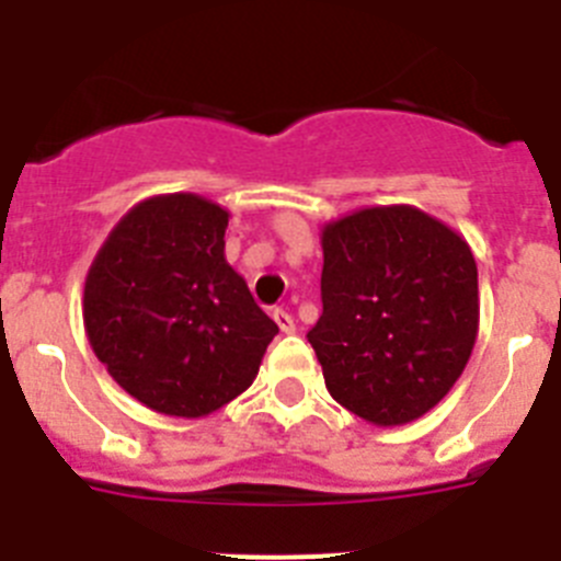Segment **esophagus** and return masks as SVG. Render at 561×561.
Segmentation results:
<instances>
[{"label": "esophagus", "mask_w": 561, "mask_h": 561, "mask_svg": "<svg viewBox=\"0 0 561 561\" xmlns=\"http://www.w3.org/2000/svg\"><path fill=\"white\" fill-rule=\"evenodd\" d=\"M275 323H277V329L284 331V334H295V317L289 314V311H284V309H277L275 311Z\"/></svg>", "instance_id": "esophagus-1"}]
</instances>
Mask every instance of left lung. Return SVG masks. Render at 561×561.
Returning a JSON list of instances; mask_svg holds the SVG:
<instances>
[{"mask_svg": "<svg viewBox=\"0 0 561 561\" xmlns=\"http://www.w3.org/2000/svg\"><path fill=\"white\" fill-rule=\"evenodd\" d=\"M320 244L323 314L309 342L331 399L374 427L421 419L478 340L472 247L413 205L359 207L323 225Z\"/></svg>", "mask_w": 561, "mask_h": 561, "instance_id": "1", "label": "left lung"}]
</instances>
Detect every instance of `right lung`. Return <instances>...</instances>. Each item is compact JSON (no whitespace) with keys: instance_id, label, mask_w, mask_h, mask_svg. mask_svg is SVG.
<instances>
[{"instance_id":"right-lung-1","label":"right lung","mask_w":561,"mask_h":561,"mask_svg":"<svg viewBox=\"0 0 561 561\" xmlns=\"http://www.w3.org/2000/svg\"><path fill=\"white\" fill-rule=\"evenodd\" d=\"M230 210L199 193L137 202L98 250L83 329L131 399L171 419H205L255 381L277 334L227 264Z\"/></svg>"}]
</instances>
